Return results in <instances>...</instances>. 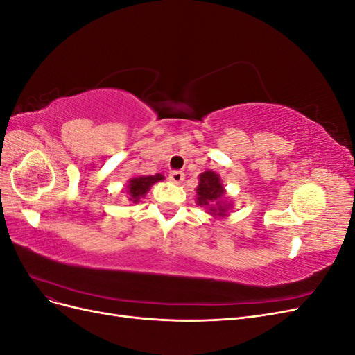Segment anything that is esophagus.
Here are the masks:
<instances>
[{"mask_svg":"<svg viewBox=\"0 0 355 355\" xmlns=\"http://www.w3.org/2000/svg\"><path fill=\"white\" fill-rule=\"evenodd\" d=\"M168 179H170V182H173V184L179 185L180 182L185 179V175L182 173V171H171L170 176H168Z\"/></svg>","mask_w":355,"mask_h":355,"instance_id":"esophagus-1","label":"esophagus"}]
</instances>
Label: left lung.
<instances>
[{"mask_svg": "<svg viewBox=\"0 0 355 355\" xmlns=\"http://www.w3.org/2000/svg\"><path fill=\"white\" fill-rule=\"evenodd\" d=\"M196 202L200 207L206 209V211L214 219L228 218L234 204L227 197L220 176L213 170H206L198 176Z\"/></svg>", "mask_w": 355, "mask_h": 355, "instance_id": "8db88e82", "label": "left lung"}]
</instances>
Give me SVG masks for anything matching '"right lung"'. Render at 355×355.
<instances>
[{"label": "right lung", "mask_w": 355, "mask_h": 355, "mask_svg": "<svg viewBox=\"0 0 355 355\" xmlns=\"http://www.w3.org/2000/svg\"><path fill=\"white\" fill-rule=\"evenodd\" d=\"M164 180L163 175H151V176H133L125 185V194L130 204H139L141 200L146 196V192L157 182Z\"/></svg>", "instance_id": "add662e5"}]
</instances>
